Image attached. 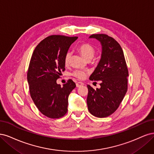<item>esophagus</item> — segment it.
<instances>
[{"label":"esophagus","mask_w":154,"mask_h":154,"mask_svg":"<svg viewBox=\"0 0 154 154\" xmlns=\"http://www.w3.org/2000/svg\"><path fill=\"white\" fill-rule=\"evenodd\" d=\"M83 85H84V83H83V82H78L76 83V86H77V88L81 87V86H83Z\"/></svg>","instance_id":"1"}]
</instances>
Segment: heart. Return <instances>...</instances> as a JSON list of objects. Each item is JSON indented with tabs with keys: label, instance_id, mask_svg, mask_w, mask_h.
Instances as JSON below:
<instances>
[{
	"label": "heart",
	"instance_id": "b5f03b06",
	"mask_svg": "<svg viewBox=\"0 0 154 154\" xmlns=\"http://www.w3.org/2000/svg\"><path fill=\"white\" fill-rule=\"evenodd\" d=\"M78 51L80 52L82 55L86 59H88V60H90V59H91L94 57V55H95V50L94 47L92 45H91L90 44L87 43L81 44V45L79 47ZM71 56L72 54L70 52H68L65 54L64 58V63L65 64V65H68L69 63H70ZM72 75L74 77H77V79H84L86 77V73L82 70H75L73 72Z\"/></svg>",
	"mask_w": 154,
	"mask_h": 154
}]
</instances>
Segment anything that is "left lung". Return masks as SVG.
Masks as SVG:
<instances>
[{"instance_id":"8db88e82","label":"left lung","mask_w":154,"mask_h":154,"mask_svg":"<svg viewBox=\"0 0 154 154\" xmlns=\"http://www.w3.org/2000/svg\"><path fill=\"white\" fill-rule=\"evenodd\" d=\"M102 45L101 59L91 81H100V88L97 90L88 85V108L98 118H105L115 112L127 91L128 68L121 46L107 34H92Z\"/></svg>"}]
</instances>
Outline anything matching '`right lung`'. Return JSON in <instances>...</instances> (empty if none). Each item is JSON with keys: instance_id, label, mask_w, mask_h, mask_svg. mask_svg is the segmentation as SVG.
Wrapping results in <instances>:
<instances>
[{"instance_id": "add662e5", "label": "right lung", "mask_w": 154, "mask_h": 154, "mask_svg": "<svg viewBox=\"0 0 154 154\" xmlns=\"http://www.w3.org/2000/svg\"><path fill=\"white\" fill-rule=\"evenodd\" d=\"M78 37L52 35L45 38L34 49L29 63L27 81L32 100L48 118L56 119L68 111V96L76 87L71 79L61 86L56 82L65 70L64 58Z\"/></svg>"}]
</instances>
